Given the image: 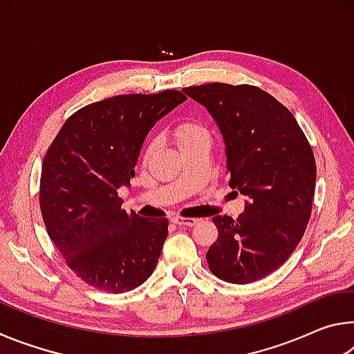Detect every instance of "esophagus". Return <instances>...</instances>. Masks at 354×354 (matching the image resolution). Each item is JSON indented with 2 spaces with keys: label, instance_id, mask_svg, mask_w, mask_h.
I'll return each instance as SVG.
<instances>
[{
  "label": "esophagus",
  "instance_id": "1",
  "mask_svg": "<svg viewBox=\"0 0 354 354\" xmlns=\"http://www.w3.org/2000/svg\"><path fill=\"white\" fill-rule=\"evenodd\" d=\"M171 221L175 225H184V226H194L196 221V218H185V217H173Z\"/></svg>",
  "mask_w": 354,
  "mask_h": 354
}]
</instances>
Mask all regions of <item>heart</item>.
<instances>
[{
    "label": "heart",
    "mask_w": 354,
    "mask_h": 354,
    "mask_svg": "<svg viewBox=\"0 0 354 354\" xmlns=\"http://www.w3.org/2000/svg\"><path fill=\"white\" fill-rule=\"evenodd\" d=\"M205 137H209L207 129L203 127L201 123L195 122V120H185V122H181L175 128V139L179 147H184L195 140L205 139ZM149 149H151V147H149Z\"/></svg>",
    "instance_id": "b5f03b06"
}]
</instances>
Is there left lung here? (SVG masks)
Returning a JSON list of instances; mask_svg holds the SVG:
<instances>
[{"label": "left lung", "mask_w": 354, "mask_h": 354, "mask_svg": "<svg viewBox=\"0 0 354 354\" xmlns=\"http://www.w3.org/2000/svg\"><path fill=\"white\" fill-rule=\"evenodd\" d=\"M183 92L214 117L226 145L230 187L248 198L237 218L215 215L206 259L215 277L248 284L289 259L313 211V148L286 106L259 87L212 82Z\"/></svg>", "instance_id": "left-lung-1"}]
</instances>
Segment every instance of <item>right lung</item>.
<instances>
[{"instance_id": "add662e5", "label": "right lung", "mask_w": 354, "mask_h": 354, "mask_svg": "<svg viewBox=\"0 0 354 354\" xmlns=\"http://www.w3.org/2000/svg\"><path fill=\"white\" fill-rule=\"evenodd\" d=\"M187 100L178 91L118 95L68 117L48 148L40 176V211L65 263L87 284L111 293L151 277L169 220L122 209L147 134Z\"/></svg>"}]
</instances>
